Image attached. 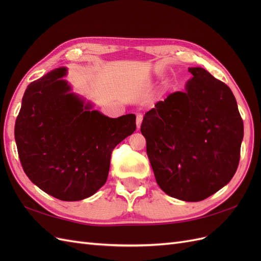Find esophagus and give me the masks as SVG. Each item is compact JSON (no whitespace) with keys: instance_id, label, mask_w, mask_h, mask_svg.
<instances>
[{"instance_id":"obj_1","label":"esophagus","mask_w":261,"mask_h":261,"mask_svg":"<svg viewBox=\"0 0 261 261\" xmlns=\"http://www.w3.org/2000/svg\"><path fill=\"white\" fill-rule=\"evenodd\" d=\"M141 122H143V115L138 114V115H137V117H136V124H137V128H140Z\"/></svg>"}]
</instances>
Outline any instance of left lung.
Returning <instances> with one entry per match:
<instances>
[{
    "label": "left lung",
    "mask_w": 261,
    "mask_h": 261,
    "mask_svg": "<svg viewBox=\"0 0 261 261\" xmlns=\"http://www.w3.org/2000/svg\"><path fill=\"white\" fill-rule=\"evenodd\" d=\"M185 91L169 94L140 126L155 180L184 201L217 193L239 167L244 125L233 92L201 67H191Z\"/></svg>",
    "instance_id": "obj_1"
}]
</instances>
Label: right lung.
Instances as JSON below:
<instances>
[{
    "label": "right lung",
    "instance_id": "1",
    "mask_svg": "<svg viewBox=\"0 0 261 261\" xmlns=\"http://www.w3.org/2000/svg\"><path fill=\"white\" fill-rule=\"evenodd\" d=\"M66 68L28 85L15 123V140L26 175L64 201L82 200L106 184L113 149L136 129V116L111 118L74 93Z\"/></svg>",
    "mask_w": 261,
    "mask_h": 261
}]
</instances>
